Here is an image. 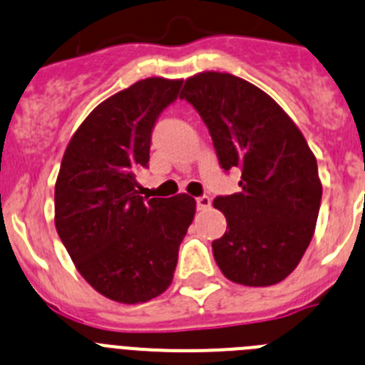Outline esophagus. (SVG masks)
<instances>
[{"label": "esophagus", "instance_id": "1", "mask_svg": "<svg viewBox=\"0 0 365 365\" xmlns=\"http://www.w3.org/2000/svg\"><path fill=\"white\" fill-rule=\"evenodd\" d=\"M195 205H197V210H206V208H210L212 201L208 195H201V197L195 199Z\"/></svg>", "mask_w": 365, "mask_h": 365}]
</instances>
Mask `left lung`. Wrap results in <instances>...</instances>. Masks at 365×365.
I'll return each instance as SVG.
<instances>
[{
	"label": "left lung",
	"mask_w": 365,
	"mask_h": 365,
	"mask_svg": "<svg viewBox=\"0 0 365 365\" xmlns=\"http://www.w3.org/2000/svg\"><path fill=\"white\" fill-rule=\"evenodd\" d=\"M180 98L208 128L219 166L241 172L240 192L214 199L227 217V232L212 243L215 263L241 285L279 283L307 250L320 210L307 140L267 93L234 74H195Z\"/></svg>",
	"instance_id": "1"
}]
</instances>
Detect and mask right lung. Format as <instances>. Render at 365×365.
I'll return each instance as SVG.
<instances>
[{
    "label": "right lung",
    "mask_w": 365,
    "mask_h": 365,
    "mask_svg": "<svg viewBox=\"0 0 365 365\" xmlns=\"http://www.w3.org/2000/svg\"><path fill=\"white\" fill-rule=\"evenodd\" d=\"M182 80L146 78L95 108L73 135L54 186V222L86 282L120 303L163 294L195 201L140 197L151 133Z\"/></svg>",
    "instance_id": "add662e5"
}]
</instances>
